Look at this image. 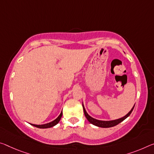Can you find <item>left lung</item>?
I'll use <instances>...</instances> for the list:
<instances>
[{"label":"left lung","instance_id":"obj_1","mask_svg":"<svg viewBox=\"0 0 154 154\" xmlns=\"http://www.w3.org/2000/svg\"><path fill=\"white\" fill-rule=\"evenodd\" d=\"M82 106H83V109H84L85 116H86V119H88V121L90 123L95 126L99 127V128H112V127H114L116 125H118L119 123H121L122 121H124L125 119L128 118V117L130 115L131 112H132V110L134 109V106H135V104L134 105L133 108L131 109V110L125 116L121 117V118H120V119H115V120H112V121H101V120H98V119L92 118V116H90L89 114H88V112H86V109H85V108H84V103H82Z\"/></svg>","mask_w":154,"mask_h":154}]
</instances>
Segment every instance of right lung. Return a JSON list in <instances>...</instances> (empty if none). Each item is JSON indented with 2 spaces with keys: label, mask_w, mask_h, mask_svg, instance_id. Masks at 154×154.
<instances>
[{
  "label": "right lung",
  "mask_w": 154,
  "mask_h": 154,
  "mask_svg": "<svg viewBox=\"0 0 154 154\" xmlns=\"http://www.w3.org/2000/svg\"><path fill=\"white\" fill-rule=\"evenodd\" d=\"M62 111L61 112V113L57 119H55L54 121L50 122V123H46V124H43V125H35V124H31L30 123V125H33L34 127H36V128H40V129H46V128H52V127L55 126L57 125V124L59 123L61 118H62Z\"/></svg>",
  "instance_id": "obj_1"
}]
</instances>
